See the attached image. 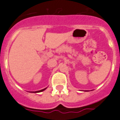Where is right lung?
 Here are the masks:
<instances>
[{"mask_svg":"<svg viewBox=\"0 0 120 120\" xmlns=\"http://www.w3.org/2000/svg\"><path fill=\"white\" fill-rule=\"evenodd\" d=\"M46 88H44V89H43V90H39V91H32V92H31V93H39V92H41V91H44V90H46Z\"/></svg>","mask_w":120,"mask_h":120,"instance_id":"obj_1","label":"right lung"}]
</instances>
